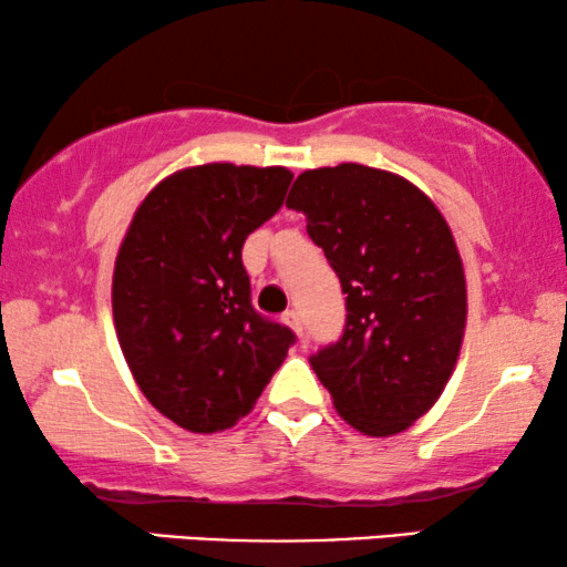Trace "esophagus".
I'll return each instance as SVG.
<instances>
[{
  "label": "esophagus",
  "instance_id": "1",
  "mask_svg": "<svg viewBox=\"0 0 567 567\" xmlns=\"http://www.w3.org/2000/svg\"><path fill=\"white\" fill-rule=\"evenodd\" d=\"M281 320H284V324H289V328L297 332L299 338H305V324H301L299 312H293V309H289V312L281 315Z\"/></svg>",
  "mask_w": 567,
  "mask_h": 567
}]
</instances>
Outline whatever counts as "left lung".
<instances>
[{
	"instance_id": "obj_1",
	"label": "left lung",
	"mask_w": 567,
	"mask_h": 567,
	"mask_svg": "<svg viewBox=\"0 0 567 567\" xmlns=\"http://www.w3.org/2000/svg\"><path fill=\"white\" fill-rule=\"evenodd\" d=\"M286 206L307 216L346 293V330L309 359L315 374L355 431H405L460 359L467 281L452 229L405 177L355 162L301 173Z\"/></svg>"
}]
</instances>
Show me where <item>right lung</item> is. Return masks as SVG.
<instances>
[{"label":"right lung","mask_w":567,"mask_h":567,"mask_svg":"<svg viewBox=\"0 0 567 567\" xmlns=\"http://www.w3.org/2000/svg\"><path fill=\"white\" fill-rule=\"evenodd\" d=\"M286 167L212 162L154 185L113 270V322L144 398L193 433L231 429L293 332L250 305L243 245L289 190Z\"/></svg>","instance_id":"1"}]
</instances>
